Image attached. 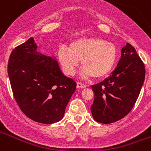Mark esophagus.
Masks as SVG:
<instances>
[{"instance_id":"1","label":"esophagus","mask_w":151,"mask_h":151,"mask_svg":"<svg viewBox=\"0 0 151 151\" xmlns=\"http://www.w3.org/2000/svg\"><path fill=\"white\" fill-rule=\"evenodd\" d=\"M86 87V85L85 84L82 83V82H77V88H85Z\"/></svg>"}]
</instances>
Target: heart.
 <instances>
[{
    "mask_svg": "<svg viewBox=\"0 0 151 151\" xmlns=\"http://www.w3.org/2000/svg\"><path fill=\"white\" fill-rule=\"evenodd\" d=\"M57 54L64 73L69 76L74 75L81 60L83 66L81 76L84 78H104L113 70L118 60L116 46L96 37L75 40L69 48L60 47Z\"/></svg>",
    "mask_w": 151,
    "mask_h": 151,
    "instance_id": "b5f03b06",
    "label": "heart"
}]
</instances>
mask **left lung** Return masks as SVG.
Segmentation results:
<instances>
[{
    "instance_id": "8db88e82",
    "label": "left lung",
    "mask_w": 151,
    "mask_h": 151,
    "mask_svg": "<svg viewBox=\"0 0 151 151\" xmlns=\"http://www.w3.org/2000/svg\"><path fill=\"white\" fill-rule=\"evenodd\" d=\"M121 58L110 77L94 85V103L91 107L97 122L110 124L132 110L145 78V64L129 43L121 50Z\"/></svg>"
}]
</instances>
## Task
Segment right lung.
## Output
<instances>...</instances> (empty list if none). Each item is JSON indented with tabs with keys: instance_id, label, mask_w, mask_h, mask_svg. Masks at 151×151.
Wrapping results in <instances>:
<instances>
[{
	"instance_id": "add662e5",
	"label": "right lung",
	"mask_w": 151,
	"mask_h": 151,
	"mask_svg": "<svg viewBox=\"0 0 151 151\" xmlns=\"http://www.w3.org/2000/svg\"><path fill=\"white\" fill-rule=\"evenodd\" d=\"M7 71L14 98L26 116L43 124L62 119L76 82L63 74L55 57L37 51L34 38L13 49Z\"/></svg>"
}]
</instances>
